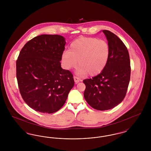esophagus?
<instances>
[{
    "instance_id": "esophagus-1",
    "label": "esophagus",
    "mask_w": 151,
    "mask_h": 151,
    "mask_svg": "<svg viewBox=\"0 0 151 151\" xmlns=\"http://www.w3.org/2000/svg\"><path fill=\"white\" fill-rule=\"evenodd\" d=\"M73 79H74V81H75V84H78V83H79V81H80V80L79 78H78V77L75 76H73Z\"/></svg>"
}]
</instances>
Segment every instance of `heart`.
Here are the masks:
<instances>
[{
	"mask_svg": "<svg viewBox=\"0 0 151 151\" xmlns=\"http://www.w3.org/2000/svg\"><path fill=\"white\" fill-rule=\"evenodd\" d=\"M110 54L108 43L94 37H81L71 43L69 51H65L62 61L65 68L76 66L78 60L80 74L94 76L100 74L108 63Z\"/></svg>",
	"mask_w": 151,
	"mask_h": 151,
	"instance_id": "heart-1",
	"label": "heart"
}]
</instances>
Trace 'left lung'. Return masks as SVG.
<instances>
[{"mask_svg": "<svg viewBox=\"0 0 151 151\" xmlns=\"http://www.w3.org/2000/svg\"><path fill=\"white\" fill-rule=\"evenodd\" d=\"M110 54L104 70L92 79H85L84 97L98 110H107L119 104L126 96L130 80L129 53L122 40L109 30H104Z\"/></svg>", "mask_w": 151, "mask_h": 151, "instance_id": "8db88e82", "label": "left lung"}]
</instances>
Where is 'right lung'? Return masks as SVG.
Listing matches in <instances>:
<instances>
[{
    "label": "right lung",
    "mask_w": 151,
    "mask_h": 151,
    "mask_svg": "<svg viewBox=\"0 0 151 151\" xmlns=\"http://www.w3.org/2000/svg\"><path fill=\"white\" fill-rule=\"evenodd\" d=\"M65 45L63 36L42 35L20 51L16 60L18 86L24 101L36 111H57L74 86L72 73L60 65Z\"/></svg>",
    "instance_id": "1"
}]
</instances>
